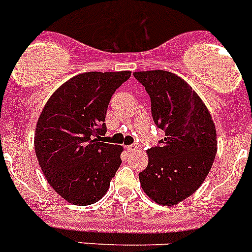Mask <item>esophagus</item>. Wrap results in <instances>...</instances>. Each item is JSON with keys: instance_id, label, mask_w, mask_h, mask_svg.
<instances>
[{"instance_id": "1", "label": "esophagus", "mask_w": 252, "mask_h": 252, "mask_svg": "<svg viewBox=\"0 0 252 252\" xmlns=\"http://www.w3.org/2000/svg\"><path fill=\"white\" fill-rule=\"evenodd\" d=\"M126 149H127V151H130V152H135L138 150V146L136 144H132V145H128V146H126Z\"/></svg>"}]
</instances>
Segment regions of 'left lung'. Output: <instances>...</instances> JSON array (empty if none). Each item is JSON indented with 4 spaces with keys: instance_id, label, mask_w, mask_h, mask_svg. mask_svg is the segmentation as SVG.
Returning a JSON list of instances; mask_svg holds the SVG:
<instances>
[{
    "instance_id": "left-lung-1",
    "label": "left lung",
    "mask_w": 252,
    "mask_h": 252,
    "mask_svg": "<svg viewBox=\"0 0 252 252\" xmlns=\"http://www.w3.org/2000/svg\"><path fill=\"white\" fill-rule=\"evenodd\" d=\"M151 98V114L165 131L147 150L149 165L138 174L142 190L160 205L172 206L192 195L205 181L218 151L209 110L181 77L168 71L133 72Z\"/></svg>"
}]
</instances>
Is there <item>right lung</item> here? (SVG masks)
<instances>
[{"label":"right lung","mask_w":252,"mask_h":252,"mask_svg":"<svg viewBox=\"0 0 252 252\" xmlns=\"http://www.w3.org/2000/svg\"><path fill=\"white\" fill-rule=\"evenodd\" d=\"M130 71L85 72L54 92L36 126L40 167L60 196L86 206L98 201L121 165L122 147L102 142L112 94Z\"/></svg>","instance_id":"right-lung-1"}]
</instances>
